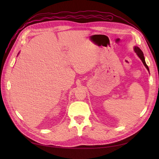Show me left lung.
<instances>
[{
	"mask_svg": "<svg viewBox=\"0 0 159 159\" xmlns=\"http://www.w3.org/2000/svg\"><path fill=\"white\" fill-rule=\"evenodd\" d=\"M134 52H135L137 53V55H138V57H139V58L141 59V60L142 61V62H143V65L145 66V67H146V68H147V70H148V71H149V68H148V66H147V64H146V61H145V58H144V56H143V53L142 51H141V50L139 48V47L134 46Z\"/></svg>",
	"mask_w": 159,
	"mask_h": 159,
	"instance_id": "obj_1",
	"label": "left lung"
}]
</instances>
